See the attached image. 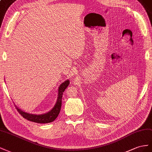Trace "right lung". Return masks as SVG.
Listing matches in <instances>:
<instances>
[{"label":"right lung","instance_id":"1","mask_svg":"<svg viewBox=\"0 0 152 152\" xmlns=\"http://www.w3.org/2000/svg\"><path fill=\"white\" fill-rule=\"evenodd\" d=\"M70 83V82L67 80L66 81L60 85L58 87V95L57 102H56L55 106L53 107L51 111L46 113L45 114L42 115H33L30 114L28 113L24 112L23 111L21 110L18 107H16L17 111L19 112V113L24 118L31 121L33 122L39 123V124H47L53 122V121L57 118V117L60 113V110H61L62 106V98L63 93L67 87L68 85Z\"/></svg>","mask_w":152,"mask_h":152}]
</instances>
